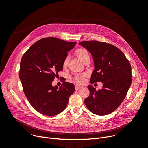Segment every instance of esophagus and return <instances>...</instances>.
Wrapping results in <instances>:
<instances>
[{"instance_id": "34e87169", "label": "esophagus", "mask_w": 148, "mask_h": 148, "mask_svg": "<svg viewBox=\"0 0 148 148\" xmlns=\"http://www.w3.org/2000/svg\"><path fill=\"white\" fill-rule=\"evenodd\" d=\"M82 88L81 86H78V85H76V86H75V90H79V89H80V88Z\"/></svg>"}]
</instances>
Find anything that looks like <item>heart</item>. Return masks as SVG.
Wrapping results in <instances>:
<instances>
[{"label": "heart", "mask_w": 148, "mask_h": 148, "mask_svg": "<svg viewBox=\"0 0 148 148\" xmlns=\"http://www.w3.org/2000/svg\"><path fill=\"white\" fill-rule=\"evenodd\" d=\"M76 55L77 57H78V58L82 62L87 58H89V54L88 52L87 51L86 49L84 48H79L78 49H77L76 51ZM68 61H69V58H68V57H67L64 60V61H63V66L66 67L67 66ZM74 79L75 81L78 83H82L84 81V78L82 75H77L75 77Z\"/></svg>", "instance_id": "b5f03b06"}]
</instances>
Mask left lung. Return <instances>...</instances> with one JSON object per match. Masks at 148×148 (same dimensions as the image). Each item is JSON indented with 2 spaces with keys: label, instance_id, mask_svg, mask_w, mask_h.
<instances>
[{
  "label": "left lung",
  "instance_id": "1",
  "mask_svg": "<svg viewBox=\"0 0 148 148\" xmlns=\"http://www.w3.org/2000/svg\"><path fill=\"white\" fill-rule=\"evenodd\" d=\"M79 44L87 49L94 60L95 69L90 83H103L102 89L98 90L93 86H88L90 95L84 103L93 114H109L120 106L131 86L130 63L124 53L114 45L94 40Z\"/></svg>",
  "mask_w": 148,
  "mask_h": 148
}]
</instances>
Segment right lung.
Listing matches in <instances>:
<instances>
[{
	"label": "right lung",
	"mask_w": 148,
	"mask_h": 148,
	"mask_svg": "<svg viewBox=\"0 0 148 148\" xmlns=\"http://www.w3.org/2000/svg\"><path fill=\"white\" fill-rule=\"evenodd\" d=\"M76 44L55 37L44 38L34 43L23 54L20 79L28 101L40 113L49 116L60 114L75 91L72 83L64 81L58 88L53 87L52 82L62 70L68 51Z\"/></svg>",
	"instance_id": "1"
}]
</instances>
